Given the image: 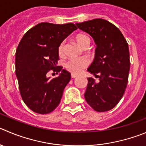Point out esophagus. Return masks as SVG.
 <instances>
[{"label":"esophagus","instance_id":"obj_1","mask_svg":"<svg viewBox=\"0 0 146 146\" xmlns=\"http://www.w3.org/2000/svg\"><path fill=\"white\" fill-rule=\"evenodd\" d=\"M77 77H78L77 75L73 74V73H72V74H71V78H77Z\"/></svg>","mask_w":146,"mask_h":146}]
</instances>
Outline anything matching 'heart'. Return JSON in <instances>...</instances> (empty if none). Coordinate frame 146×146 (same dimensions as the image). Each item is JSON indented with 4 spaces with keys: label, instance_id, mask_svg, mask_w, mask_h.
<instances>
[{
    "label": "heart",
    "instance_id": "1",
    "mask_svg": "<svg viewBox=\"0 0 146 146\" xmlns=\"http://www.w3.org/2000/svg\"><path fill=\"white\" fill-rule=\"evenodd\" d=\"M76 41L80 47H82L85 44H90V39L88 36L84 35H78L76 36ZM64 42H62L58 47V52L60 54H62L63 52ZM88 60L86 58H76V59H70L65 63V68L68 70L73 73H80L88 65Z\"/></svg>",
    "mask_w": 146,
    "mask_h": 146
}]
</instances>
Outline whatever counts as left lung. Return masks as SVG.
<instances>
[{
    "label": "left lung",
    "mask_w": 146,
    "mask_h": 146,
    "mask_svg": "<svg viewBox=\"0 0 146 146\" xmlns=\"http://www.w3.org/2000/svg\"><path fill=\"white\" fill-rule=\"evenodd\" d=\"M76 24L91 35L96 44L94 60L87 70L99 81L87 78L85 99L95 111H109L122 99L128 81L130 62L127 42L119 29L107 20L95 19Z\"/></svg>",
    "instance_id": "obj_1"
}]
</instances>
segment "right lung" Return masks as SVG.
Listing matches in <instances>:
<instances>
[{
    "instance_id": "add662e5",
    "label": "right lung",
    "mask_w": 146,
    "mask_h": 146,
    "mask_svg": "<svg viewBox=\"0 0 146 146\" xmlns=\"http://www.w3.org/2000/svg\"><path fill=\"white\" fill-rule=\"evenodd\" d=\"M76 29L72 23L42 22L30 29L20 41L16 52V75L23 101L35 112L48 114L59 105L70 73L61 66L55 68L58 47ZM50 70L61 73L51 80L46 76Z\"/></svg>"
}]
</instances>
